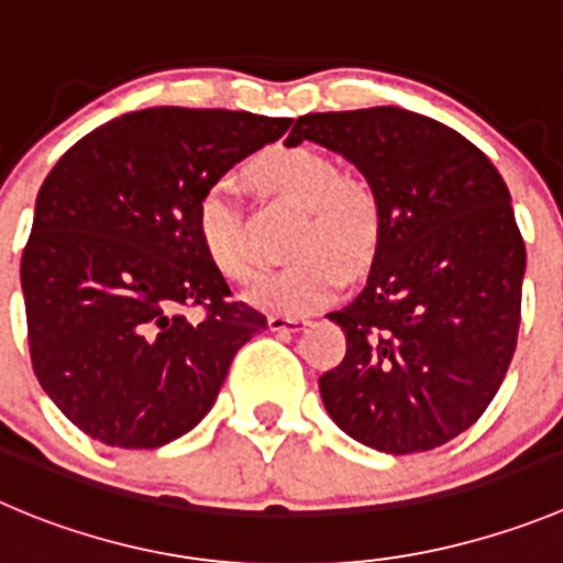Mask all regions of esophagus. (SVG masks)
Here are the masks:
<instances>
[{
  "instance_id": "1",
  "label": "esophagus",
  "mask_w": 563,
  "mask_h": 563,
  "mask_svg": "<svg viewBox=\"0 0 563 563\" xmlns=\"http://www.w3.org/2000/svg\"><path fill=\"white\" fill-rule=\"evenodd\" d=\"M306 324L308 319L302 317H291V313H269V328L275 330V333H299Z\"/></svg>"
}]
</instances>
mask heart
Listing matches in <instances>:
<instances>
[{
	"instance_id": "obj_1",
	"label": "heart",
	"mask_w": 563,
	"mask_h": 563,
	"mask_svg": "<svg viewBox=\"0 0 563 563\" xmlns=\"http://www.w3.org/2000/svg\"><path fill=\"white\" fill-rule=\"evenodd\" d=\"M250 175L277 197L306 208L294 235V264L264 275L246 291L252 306L277 313H306L339 291L346 269L375 255L383 233V208L375 188L341 175L333 157L313 146H275L250 163ZM197 233L205 252L230 280H250L257 257L244 228L235 186L228 177L210 183L197 205Z\"/></svg>"
}]
</instances>
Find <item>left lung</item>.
Here are the masks:
<instances>
[{
  "label": "left lung",
  "mask_w": 563,
  "mask_h": 563,
  "mask_svg": "<svg viewBox=\"0 0 563 563\" xmlns=\"http://www.w3.org/2000/svg\"><path fill=\"white\" fill-rule=\"evenodd\" d=\"M353 163L383 233L364 288L328 313L346 353L319 377L330 419L391 455L481 419L517 350L525 241L500 172L448 124L402 108L299 115L286 144Z\"/></svg>",
  "instance_id": "1"
}]
</instances>
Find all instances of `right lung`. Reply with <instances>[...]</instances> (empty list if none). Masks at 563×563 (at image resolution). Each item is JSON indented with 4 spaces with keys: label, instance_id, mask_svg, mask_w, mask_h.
I'll list each match as a JSON object with an SVG mask.
<instances>
[{
    "label": "right lung",
    "instance_id": "obj_1",
    "mask_svg": "<svg viewBox=\"0 0 563 563\" xmlns=\"http://www.w3.org/2000/svg\"><path fill=\"white\" fill-rule=\"evenodd\" d=\"M291 119L146 108L77 141L41 186L21 255L35 377L82 433L155 450L213 408L266 317L230 299L197 233L205 188ZM206 308L191 323L183 307Z\"/></svg>",
    "mask_w": 563,
    "mask_h": 563
}]
</instances>
